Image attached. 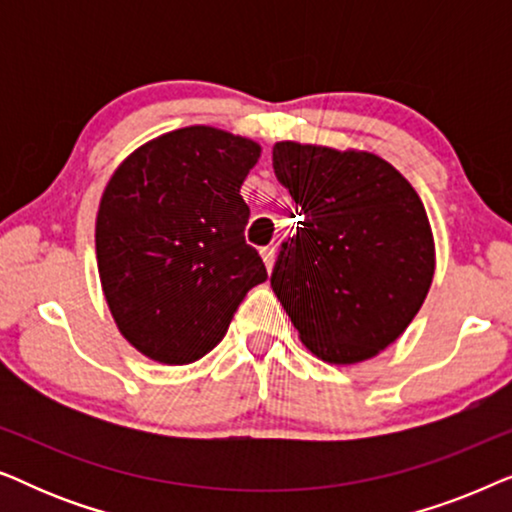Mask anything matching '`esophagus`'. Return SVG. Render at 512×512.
Returning a JSON list of instances; mask_svg holds the SVG:
<instances>
[{"label": "esophagus", "mask_w": 512, "mask_h": 512, "mask_svg": "<svg viewBox=\"0 0 512 512\" xmlns=\"http://www.w3.org/2000/svg\"><path fill=\"white\" fill-rule=\"evenodd\" d=\"M261 256H263V263H265V268H268V272L272 270V265H275V247H263L261 249Z\"/></svg>", "instance_id": "obj_1"}]
</instances>
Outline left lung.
Returning <instances> with one entry per match:
<instances>
[{"mask_svg":"<svg viewBox=\"0 0 512 512\" xmlns=\"http://www.w3.org/2000/svg\"><path fill=\"white\" fill-rule=\"evenodd\" d=\"M272 167L303 216L279 249L272 291L312 354L366 361L429 293L436 251L422 200L373 153L279 142Z\"/></svg>","mask_w":512,"mask_h":512,"instance_id":"1","label":"left lung"}]
</instances>
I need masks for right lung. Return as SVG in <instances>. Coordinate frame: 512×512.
<instances>
[{"label":"right lung","instance_id":"right-lung-1","mask_svg":"<svg viewBox=\"0 0 512 512\" xmlns=\"http://www.w3.org/2000/svg\"><path fill=\"white\" fill-rule=\"evenodd\" d=\"M261 146L193 125L144 144L104 188L95 223L97 270L132 347L184 366L226 335L251 286L268 279L244 240L240 188Z\"/></svg>","mask_w":512,"mask_h":512}]
</instances>
